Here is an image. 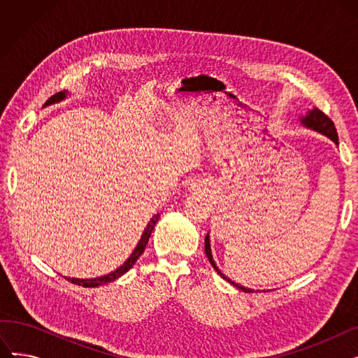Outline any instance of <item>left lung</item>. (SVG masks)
I'll return each mask as SVG.
<instances>
[{
  "mask_svg": "<svg viewBox=\"0 0 358 358\" xmlns=\"http://www.w3.org/2000/svg\"><path fill=\"white\" fill-rule=\"evenodd\" d=\"M300 120H302V123H303L305 126H308V127H310V129H315V130H317V131H321V134L327 135L329 139H332V141L335 142V145H338V134H336L335 124H334V122L325 115L324 111H321V110L315 107V108L309 110L308 115H306L303 119H300ZM204 252H206V255H208V258H209V261H210V264L213 266V268L217 271L219 275H222L224 280H228L231 285H234L235 287H238V289L242 290V292H247V293H251V292H252L251 289H247V287H243V286L235 283V281H232L231 278H228L227 275H224V274L216 267L215 261H213V257H212L209 235H206V239H204Z\"/></svg>",
  "mask_w": 358,
  "mask_h": 358,
  "instance_id": "left-lung-1",
  "label": "left lung"
}]
</instances>
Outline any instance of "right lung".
I'll return each mask as SVG.
<instances>
[{
    "label": "right lung",
    "mask_w": 358,
    "mask_h": 358,
    "mask_svg": "<svg viewBox=\"0 0 358 358\" xmlns=\"http://www.w3.org/2000/svg\"><path fill=\"white\" fill-rule=\"evenodd\" d=\"M65 92H66V91H59V92L53 94V96L45 103V106L53 104V103H56V101L64 100L65 96H66ZM158 217H159V215H155L152 219H150V222L148 223V227H146V229H145V232H143V235H142V238H141V241H139V243H138V247L135 248L134 254H131V255L127 258V261L124 262V264H123L122 267H119L116 271H113V273H110V274H107V275H103V277H99V278H85V280H84V278H69V277H65V278H66L68 281H71V283L77 285V286H83V287H99V286H101V285L110 283V281L119 278L120 275H123L126 271H129L131 267H134V264L138 261V258L143 254V251H145V248H146V243H148V241H149V238H150V234H152V231H154V228H155V224H157V222H158Z\"/></svg>",
    "instance_id": "add662e5"
}]
</instances>
